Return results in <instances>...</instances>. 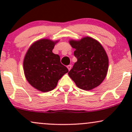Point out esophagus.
Here are the masks:
<instances>
[{"label":"esophagus","instance_id":"34e87169","mask_svg":"<svg viewBox=\"0 0 132 132\" xmlns=\"http://www.w3.org/2000/svg\"><path fill=\"white\" fill-rule=\"evenodd\" d=\"M67 68H68V70L70 71V69H71V68H72V66H71V65H68V66H67Z\"/></svg>","mask_w":132,"mask_h":132}]
</instances>
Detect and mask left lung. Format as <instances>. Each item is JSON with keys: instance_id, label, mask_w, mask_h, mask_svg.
I'll list each match as a JSON object with an SVG mask.
<instances>
[{"instance_id": "obj_1", "label": "left lung", "mask_w": 132, "mask_h": 132, "mask_svg": "<svg viewBox=\"0 0 132 132\" xmlns=\"http://www.w3.org/2000/svg\"><path fill=\"white\" fill-rule=\"evenodd\" d=\"M78 61L68 72L79 88L92 90L99 86L107 75L109 59L101 43L87 37L81 40L69 41Z\"/></svg>"}]
</instances>
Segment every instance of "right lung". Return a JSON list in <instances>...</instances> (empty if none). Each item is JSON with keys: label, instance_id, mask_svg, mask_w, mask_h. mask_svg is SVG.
Returning <instances> with one entry per match:
<instances>
[{"label": "right lung", "instance_id": "obj_1", "mask_svg": "<svg viewBox=\"0 0 132 132\" xmlns=\"http://www.w3.org/2000/svg\"><path fill=\"white\" fill-rule=\"evenodd\" d=\"M57 42L49 39L37 41L31 45L24 57L25 78L40 91L54 89L59 80L68 72V68L60 62V56L52 52Z\"/></svg>", "mask_w": 132, "mask_h": 132}]
</instances>
